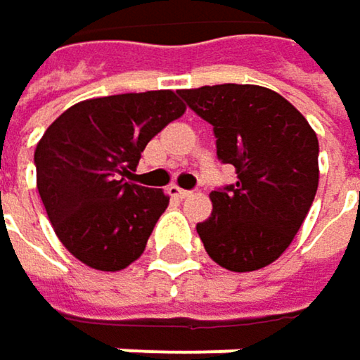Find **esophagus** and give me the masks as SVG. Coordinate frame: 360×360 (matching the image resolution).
Here are the masks:
<instances>
[{
	"label": "esophagus",
	"mask_w": 360,
	"mask_h": 360,
	"mask_svg": "<svg viewBox=\"0 0 360 360\" xmlns=\"http://www.w3.org/2000/svg\"><path fill=\"white\" fill-rule=\"evenodd\" d=\"M167 195L169 197H174V199H186V197H191V191H184V188H180V186H169L167 188Z\"/></svg>",
	"instance_id": "34e87169"
}]
</instances>
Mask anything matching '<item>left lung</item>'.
<instances>
[{
	"label": "left lung",
	"instance_id": "1",
	"mask_svg": "<svg viewBox=\"0 0 360 360\" xmlns=\"http://www.w3.org/2000/svg\"><path fill=\"white\" fill-rule=\"evenodd\" d=\"M214 127L216 153L237 182L210 193L214 212L197 224L205 252L222 269L269 266L293 241L319 186V140L304 115L260 86H203L178 91Z\"/></svg>",
	"mask_w": 360,
	"mask_h": 360
}]
</instances>
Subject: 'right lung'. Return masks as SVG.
<instances>
[{
	"mask_svg": "<svg viewBox=\"0 0 360 360\" xmlns=\"http://www.w3.org/2000/svg\"><path fill=\"white\" fill-rule=\"evenodd\" d=\"M186 106L172 90L91 98L67 108L35 148L37 191L63 245L96 270L129 266L169 205L125 182L153 136Z\"/></svg>",
	"mask_w": 360,
	"mask_h": 360,
	"instance_id": "1",
	"label": "right lung"
}]
</instances>
